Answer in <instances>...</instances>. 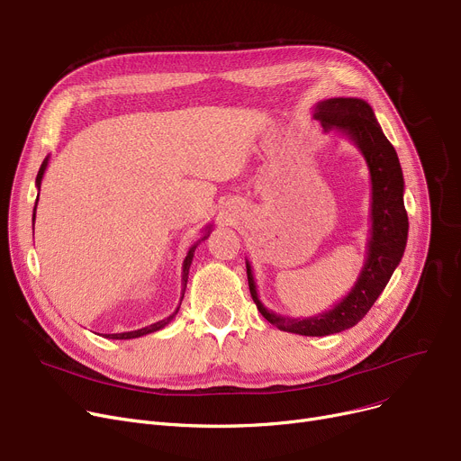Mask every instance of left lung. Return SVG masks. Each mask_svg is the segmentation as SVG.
<instances>
[{"label": "left lung", "mask_w": 461, "mask_h": 461, "mask_svg": "<svg viewBox=\"0 0 461 461\" xmlns=\"http://www.w3.org/2000/svg\"><path fill=\"white\" fill-rule=\"evenodd\" d=\"M325 132L336 131L349 138L362 153L370 172L372 202L366 258L349 294L332 308L310 318H289L263 306L258 295L252 265L247 259L250 295L261 316L280 330L303 336H327L355 327L366 316L400 265L409 221L403 205V174L393 143L383 134L372 106L355 96H334L313 106Z\"/></svg>", "instance_id": "left-lung-1"}]
</instances>
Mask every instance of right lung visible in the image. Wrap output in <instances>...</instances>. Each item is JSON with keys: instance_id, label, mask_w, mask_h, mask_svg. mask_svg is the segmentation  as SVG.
<instances>
[{"instance_id": "right-lung-1", "label": "right lung", "mask_w": 461, "mask_h": 461, "mask_svg": "<svg viewBox=\"0 0 461 461\" xmlns=\"http://www.w3.org/2000/svg\"><path fill=\"white\" fill-rule=\"evenodd\" d=\"M48 160H50V157H46V158L42 160L41 167H39V174H37V179H35L37 190H41V181H42V177H44V172H46V167H48ZM37 202H39V194H37ZM35 211H37V203H35V209H33V226H35ZM33 230H35V228H33ZM211 230H212V226H211V224H209V226H205V231H203L202 239H198V243H194V245L188 249V252H186V258H185V261H183V275H181V299H179V301H183V297H185V289H186V282H188V271H190V263H192V259H194V250L198 249V245L202 243V240H205V239L209 237ZM179 306H181V303H179ZM179 306L176 308V312H174V313H169L167 318H164V320H160V321H157V323H151V325H148V327H141V329H136V330H129V332L106 334V338H112V340H131V338H140V336H145V334L157 332V330L164 329V327H166L169 321H172V320L177 316Z\"/></svg>"}]
</instances>
